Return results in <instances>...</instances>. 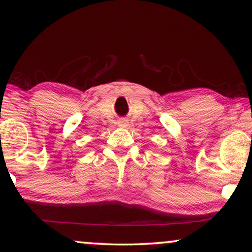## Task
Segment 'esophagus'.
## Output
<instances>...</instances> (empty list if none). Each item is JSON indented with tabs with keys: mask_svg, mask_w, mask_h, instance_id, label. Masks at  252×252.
Returning a JSON list of instances; mask_svg holds the SVG:
<instances>
[{
	"mask_svg": "<svg viewBox=\"0 0 252 252\" xmlns=\"http://www.w3.org/2000/svg\"><path fill=\"white\" fill-rule=\"evenodd\" d=\"M118 126H120V127H127L129 126V122H127V120L126 119H125V118H122V119H120V120L118 121Z\"/></svg>",
	"mask_w": 252,
	"mask_h": 252,
	"instance_id": "obj_1",
	"label": "esophagus"
}]
</instances>
